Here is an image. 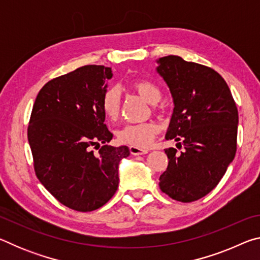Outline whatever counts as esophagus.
Returning a JSON list of instances; mask_svg holds the SVG:
<instances>
[{"label":"esophagus","instance_id":"34e87169","mask_svg":"<svg viewBox=\"0 0 260 260\" xmlns=\"http://www.w3.org/2000/svg\"><path fill=\"white\" fill-rule=\"evenodd\" d=\"M129 151L132 155H134V156L146 155V153H148V150H146V149H141L138 147H129Z\"/></svg>","mask_w":260,"mask_h":260}]
</instances>
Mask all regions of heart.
Returning a JSON list of instances; mask_svg holds the SVG:
<instances>
[{
  "instance_id": "heart-1",
  "label": "heart",
  "mask_w": 260,
  "mask_h": 260,
  "mask_svg": "<svg viewBox=\"0 0 260 260\" xmlns=\"http://www.w3.org/2000/svg\"><path fill=\"white\" fill-rule=\"evenodd\" d=\"M129 87L135 93L153 104V110H157V104L161 99V91L155 83L138 79L129 83ZM102 110L109 120L114 121L120 116L121 94L117 87H111L105 90L102 98ZM160 127L155 121L141 122V124H128L118 131L117 139L122 144L131 147L147 148L155 136L159 133Z\"/></svg>"
}]
</instances>
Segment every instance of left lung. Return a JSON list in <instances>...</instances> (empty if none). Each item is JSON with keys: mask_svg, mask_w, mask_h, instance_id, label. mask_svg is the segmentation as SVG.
Listing matches in <instances>:
<instances>
[{"mask_svg": "<svg viewBox=\"0 0 260 260\" xmlns=\"http://www.w3.org/2000/svg\"><path fill=\"white\" fill-rule=\"evenodd\" d=\"M158 63L174 101L166 140L184 148L180 153L165 150L169 165L159 188L171 199L190 203L217 187L234 159L239 112L230 87L213 69L173 55Z\"/></svg>", "mask_w": 260, "mask_h": 260, "instance_id": "8db88e82", "label": "left lung"}]
</instances>
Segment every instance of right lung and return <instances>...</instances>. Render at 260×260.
I'll return each instance as SVG.
<instances>
[{
  "instance_id": "right-lung-1",
  "label": "right lung",
  "mask_w": 260,
  "mask_h": 260,
  "mask_svg": "<svg viewBox=\"0 0 260 260\" xmlns=\"http://www.w3.org/2000/svg\"><path fill=\"white\" fill-rule=\"evenodd\" d=\"M112 76L111 68L85 65L54 78L39 91L30 113L35 174L59 203L79 212L111 200L119 183L118 165L129 156L128 147L107 146L112 134L104 124L102 98Z\"/></svg>"
}]
</instances>
